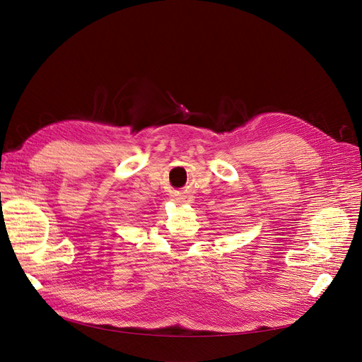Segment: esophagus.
I'll return each instance as SVG.
<instances>
[{"label": "esophagus", "mask_w": 362, "mask_h": 362, "mask_svg": "<svg viewBox=\"0 0 362 362\" xmlns=\"http://www.w3.org/2000/svg\"><path fill=\"white\" fill-rule=\"evenodd\" d=\"M182 199H183V198H182Z\"/></svg>", "instance_id": "34e87169"}]
</instances>
